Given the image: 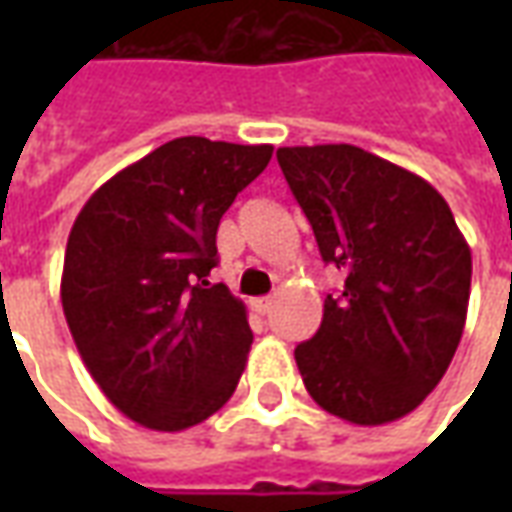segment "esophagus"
I'll return each mask as SVG.
<instances>
[{
    "instance_id": "obj_1",
    "label": "esophagus",
    "mask_w": 512,
    "mask_h": 512,
    "mask_svg": "<svg viewBox=\"0 0 512 512\" xmlns=\"http://www.w3.org/2000/svg\"><path fill=\"white\" fill-rule=\"evenodd\" d=\"M271 307H274V299H271V296H260V299H252V310L260 312V315L271 312Z\"/></svg>"
}]
</instances>
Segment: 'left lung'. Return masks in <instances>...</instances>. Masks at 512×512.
<instances>
[{
    "mask_svg": "<svg viewBox=\"0 0 512 512\" xmlns=\"http://www.w3.org/2000/svg\"><path fill=\"white\" fill-rule=\"evenodd\" d=\"M326 263L345 271L321 329L296 345L312 400L351 425L406 417L461 343L472 252L428 180L354 145L279 147Z\"/></svg>",
    "mask_w": 512,
    "mask_h": 512,
    "instance_id": "1",
    "label": "left lung"
}]
</instances>
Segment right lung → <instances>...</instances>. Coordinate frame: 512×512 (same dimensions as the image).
<instances>
[{"label":"right lung","mask_w":512,"mask_h":512,"mask_svg":"<svg viewBox=\"0 0 512 512\" xmlns=\"http://www.w3.org/2000/svg\"><path fill=\"white\" fill-rule=\"evenodd\" d=\"M271 153L180 136L106 180L73 222L65 321L95 384L142 428L200 425L238 386L252 329L208 274L219 219Z\"/></svg>","instance_id":"add662e5"}]
</instances>
